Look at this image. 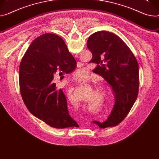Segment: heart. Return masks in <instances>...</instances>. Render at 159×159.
<instances>
[{"label":"heart","instance_id":"1","mask_svg":"<svg viewBox=\"0 0 159 159\" xmlns=\"http://www.w3.org/2000/svg\"><path fill=\"white\" fill-rule=\"evenodd\" d=\"M89 77V72L85 69L78 70L74 74V79L77 82H84L88 79ZM107 93V92H105ZM108 100H110V97H107Z\"/></svg>","mask_w":159,"mask_h":159}]
</instances>
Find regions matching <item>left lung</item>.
Instances as JSON below:
<instances>
[{
  "label": "left lung",
  "mask_w": 159,
  "mask_h": 159,
  "mask_svg": "<svg viewBox=\"0 0 159 159\" xmlns=\"http://www.w3.org/2000/svg\"><path fill=\"white\" fill-rule=\"evenodd\" d=\"M87 47L92 52L90 62L96 64L94 73L110 84L115 104L108 119L93 121L101 128L118 125L131 110L139 90V66L133 53L117 35L99 31L89 37Z\"/></svg>",
  "instance_id": "8db88e82"
}]
</instances>
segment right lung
Returning a JSON list of instances; mask_svg holds the SVG:
<instances>
[{
  "instance_id": "obj_1",
  "label": "right lung",
  "mask_w": 159,
  "mask_h": 159,
  "mask_svg": "<svg viewBox=\"0 0 159 159\" xmlns=\"http://www.w3.org/2000/svg\"><path fill=\"white\" fill-rule=\"evenodd\" d=\"M75 60L58 35L43 34L28 48L20 65V89L30 112L51 127L63 129L76 126L70 115L63 91L52 82L59 70L69 73Z\"/></svg>"
}]
</instances>
